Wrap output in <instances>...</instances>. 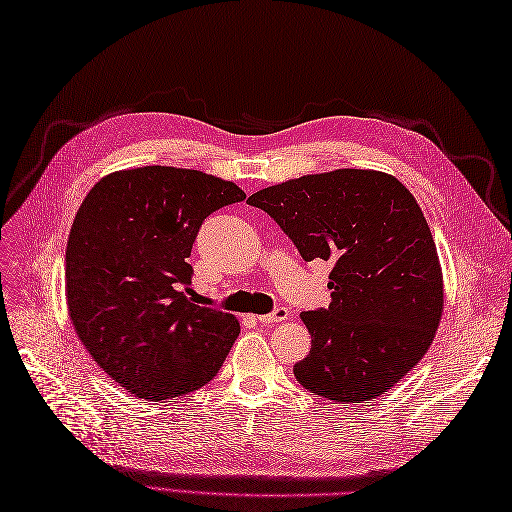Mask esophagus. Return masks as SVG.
<instances>
[{
  "mask_svg": "<svg viewBox=\"0 0 512 512\" xmlns=\"http://www.w3.org/2000/svg\"><path fill=\"white\" fill-rule=\"evenodd\" d=\"M291 317V313H289V308H284V306H278L276 310H273V313H269V315H263V317H256L260 323H278V321H286Z\"/></svg>",
  "mask_w": 512,
  "mask_h": 512,
  "instance_id": "obj_1",
  "label": "esophagus"
}]
</instances>
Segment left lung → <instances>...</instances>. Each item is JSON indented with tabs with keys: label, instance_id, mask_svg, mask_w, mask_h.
<instances>
[{
	"label": "left lung",
	"instance_id": "8db88e82",
	"mask_svg": "<svg viewBox=\"0 0 512 512\" xmlns=\"http://www.w3.org/2000/svg\"><path fill=\"white\" fill-rule=\"evenodd\" d=\"M304 260H332V302L306 310L310 354L297 382L323 400H376L413 369L443 313V273L428 221L382 171L336 169L249 195Z\"/></svg>",
	"mask_w": 512,
	"mask_h": 512
}]
</instances>
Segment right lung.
<instances>
[{
  "instance_id": "right-lung-1",
  "label": "right lung",
  "mask_w": 512,
  "mask_h": 512,
  "mask_svg": "<svg viewBox=\"0 0 512 512\" xmlns=\"http://www.w3.org/2000/svg\"><path fill=\"white\" fill-rule=\"evenodd\" d=\"M243 199L234 182L158 165L110 173L84 197L67 241L69 317L128 393L162 402L217 376L241 326L189 297L186 258L204 219Z\"/></svg>"
}]
</instances>
